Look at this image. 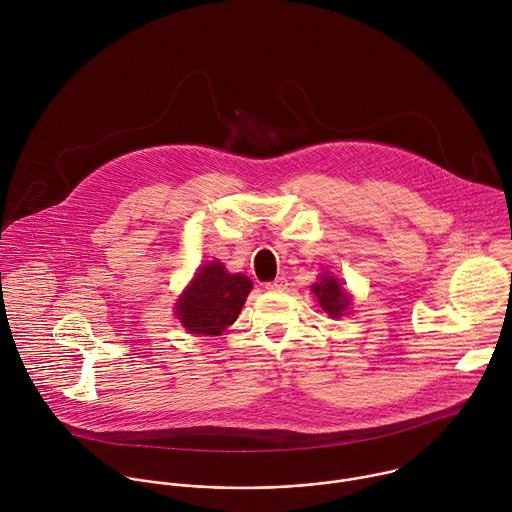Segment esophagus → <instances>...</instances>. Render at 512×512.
<instances>
[{
    "label": "esophagus",
    "instance_id": "34e87169",
    "mask_svg": "<svg viewBox=\"0 0 512 512\" xmlns=\"http://www.w3.org/2000/svg\"><path fill=\"white\" fill-rule=\"evenodd\" d=\"M265 289L267 291H283V289H287V279L285 277H277L275 281L265 283Z\"/></svg>",
    "mask_w": 512,
    "mask_h": 512
}]
</instances>
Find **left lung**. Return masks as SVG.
Listing matches in <instances>:
<instances>
[{
	"instance_id": "8db88e82",
	"label": "left lung",
	"mask_w": 512,
	"mask_h": 512,
	"mask_svg": "<svg viewBox=\"0 0 512 512\" xmlns=\"http://www.w3.org/2000/svg\"><path fill=\"white\" fill-rule=\"evenodd\" d=\"M312 293L318 299V305L322 310H326L332 318L342 316V310H346L350 305V297L342 291V283L330 275H322L320 283L312 287Z\"/></svg>"
}]
</instances>
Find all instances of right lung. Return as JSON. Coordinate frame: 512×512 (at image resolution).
Masks as SVG:
<instances>
[{
	"instance_id": "obj_1",
	"label": "right lung",
	"mask_w": 512,
	"mask_h": 512,
	"mask_svg": "<svg viewBox=\"0 0 512 512\" xmlns=\"http://www.w3.org/2000/svg\"><path fill=\"white\" fill-rule=\"evenodd\" d=\"M253 283L243 275H231L219 261L204 265L176 305L180 322L192 334L219 336L235 322Z\"/></svg>"
}]
</instances>
